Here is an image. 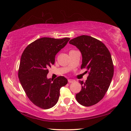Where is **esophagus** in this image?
Masks as SVG:
<instances>
[{"mask_svg": "<svg viewBox=\"0 0 131 131\" xmlns=\"http://www.w3.org/2000/svg\"><path fill=\"white\" fill-rule=\"evenodd\" d=\"M74 82V80H72V79H68V82L69 83H73Z\"/></svg>", "mask_w": 131, "mask_h": 131, "instance_id": "1", "label": "esophagus"}]
</instances>
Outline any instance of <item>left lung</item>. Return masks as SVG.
Segmentation results:
<instances>
[{"instance_id":"left-lung-1","label":"left lung","mask_w":131,"mask_h":131,"mask_svg":"<svg viewBox=\"0 0 131 131\" xmlns=\"http://www.w3.org/2000/svg\"><path fill=\"white\" fill-rule=\"evenodd\" d=\"M69 43L81 52V69L89 73L85 82L79 80L82 90L76 94V100L80 105L91 106L104 98L110 85L114 74L112 56L104 43L91 36H79Z\"/></svg>"}]
</instances>
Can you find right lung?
Instances as JSON below:
<instances>
[{
	"mask_svg": "<svg viewBox=\"0 0 131 131\" xmlns=\"http://www.w3.org/2000/svg\"><path fill=\"white\" fill-rule=\"evenodd\" d=\"M69 40L41 38L27 46L22 54L18 78L27 97L39 107L48 109L54 106L59 99L60 88L68 83L63 76L52 82L47 75L48 69L54 63L56 55Z\"/></svg>",
	"mask_w": 131,
	"mask_h": 131,
	"instance_id": "1",
	"label": "right lung"
}]
</instances>
